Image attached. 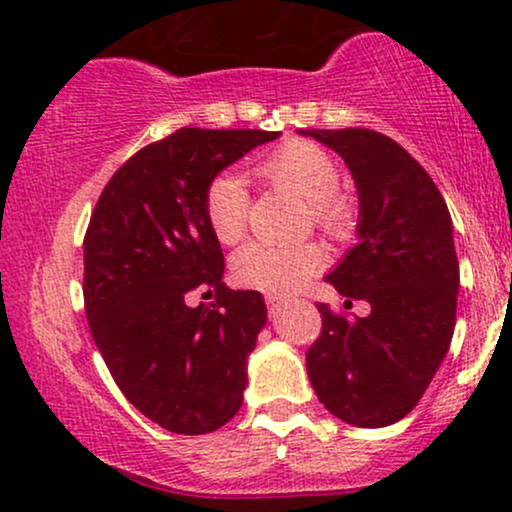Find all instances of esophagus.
I'll return each instance as SVG.
<instances>
[{"mask_svg": "<svg viewBox=\"0 0 512 512\" xmlns=\"http://www.w3.org/2000/svg\"><path fill=\"white\" fill-rule=\"evenodd\" d=\"M265 303H268L270 314H275V312L279 310V307H282L284 298H282V296H272V293H268V296H265Z\"/></svg>", "mask_w": 512, "mask_h": 512, "instance_id": "obj_1", "label": "esophagus"}]
</instances>
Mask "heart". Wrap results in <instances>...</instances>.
<instances>
[{
	"instance_id": "b5f03b06",
	"label": "heart",
	"mask_w": 512,
	"mask_h": 512,
	"mask_svg": "<svg viewBox=\"0 0 512 512\" xmlns=\"http://www.w3.org/2000/svg\"><path fill=\"white\" fill-rule=\"evenodd\" d=\"M256 172L272 186L284 188L307 202L312 223L326 235L340 237L352 228L354 207L340 191V165L324 146L307 139H289L268 153ZM247 181L237 172L214 177L202 195L207 228L221 244H235L247 230ZM324 251L314 244L279 249L270 244H247L233 256V279L244 289L291 293L324 268Z\"/></svg>"
}]
</instances>
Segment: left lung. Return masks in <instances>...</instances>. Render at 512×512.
Returning a JSON list of instances; mask_svg holds the SVG:
<instances>
[{
  "label": "left lung",
  "mask_w": 512,
  "mask_h": 512,
  "mask_svg": "<svg viewBox=\"0 0 512 512\" xmlns=\"http://www.w3.org/2000/svg\"><path fill=\"white\" fill-rule=\"evenodd\" d=\"M340 153L359 191V244L328 284L370 303L349 319L319 303L321 333L307 349L319 401L342 422L380 429L419 403L457 321L459 261L452 219L422 165L382 132L300 130Z\"/></svg>",
  "instance_id": "obj_1"
}]
</instances>
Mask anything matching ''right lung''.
Returning a JSON list of instances; mask_svg holds the SVG:
<instances>
[{"mask_svg": "<svg viewBox=\"0 0 512 512\" xmlns=\"http://www.w3.org/2000/svg\"><path fill=\"white\" fill-rule=\"evenodd\" d=\"M268 130L181 128L118 167L83 240L90 333L123 396L163 429L216 431L242 405L247 359L265 326L263 296L221 282L223 251L207 228L209 181ZM214 304L188 308V290Z\"/></svg>", "mask_w": 512, "mask_h": 512, "instance_id": "obj_1", "label": "right lung"}]
</instances>
